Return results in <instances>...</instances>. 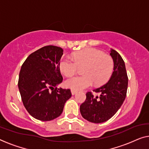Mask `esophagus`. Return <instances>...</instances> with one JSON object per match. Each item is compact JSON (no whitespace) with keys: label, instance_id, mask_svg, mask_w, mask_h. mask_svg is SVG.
<instances>
[{"label":"esophagus","instance_id":"obj_1","mask_svg":"<svg viewBox=\"0 0 149 149\" xmlns=\"http://www.w3.org/2000/svg\"><path fill=\"white\" fill-rule=\"evenodd\" d=\"M71 92H72V95H75L77 92V91H75V90H71Z\"/></svg>","mask_w":149,"mask_h":149}]
</instances>
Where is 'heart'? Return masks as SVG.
Wrapping results in <instances>:
<instances>
[{
  "mask_svg": "<svg viewBox=\"0 0 149 149\" xmlns=\"http://www.w3.org/2000/svg\"><path fill=\"white\" fill-rule=\"evenodd\" d=\"M61 72L67 77L74 75L78 68H84L83 75L72 77L65 81V86L77 91L92 85H103L112 74L114 61L112 57L104 55L101 51L87 48L74 53L73 59L64 57L59 61Z\"/></svg>",
  "mask_w": 149,
  "mask_h": 149,
  "instance_id": "1",
  "label": "heart"
}]
</instances>
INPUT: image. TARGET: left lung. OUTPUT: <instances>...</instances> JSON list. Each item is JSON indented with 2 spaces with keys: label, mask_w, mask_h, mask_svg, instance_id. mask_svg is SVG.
<instances>
[{
  "label": "left lung",
  "mask_w": 149,
  "mask_h": 149,
  "mask_svg": "<svg viewBox=\"0 0 149 149\" xmlns=\"http://www.w3.org/2000/svg\"><path fill=\"white\" fill-rule=\"evenodd\" d=\"M110 55L114 61V68L109 81L93 90L99 93V96L88 92L86 101L79 108L82 117L93 123H102L111 118L120 108L126 96L128 79L125 63L114 49H111Z\"/></svg>",
  "instance_id": "obj_1"
}]
</instances>
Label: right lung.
Returning <instances> with one entry per match:
<instances>
[{"label":"right lung","instance_id":"1","mask_svg":"<svg viewBox=\"0 0 149 149\" xmlns=\"http://www.w3.org/2000/svg\"><path fill=\"white\" fill-rule=\"evenodd\" d=\"M63 54L59 47L48 45L32 53L21 66L18 87L26 110L42 121L60 116L70 89L56 88L63 80L59 61Z\"/></svg>","mask_w":149,"mask_h":149}]
</instances>
